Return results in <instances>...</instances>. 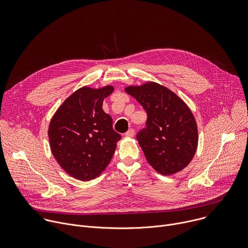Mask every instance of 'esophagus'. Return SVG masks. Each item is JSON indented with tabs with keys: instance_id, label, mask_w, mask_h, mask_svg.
<instances>
[{
	"instance_id": "obj_1",
	"label": "esophagus",
	"mask_w": 248,
	"mask_h": 248,
	"mask_svg": "<svg viewBox=\"0 0 248 248\" xmlns=\"http://www.w3.org/2000/svg\"><path fill=\"white\" fill-rule=\"evenodd\" d=\"M134 129H132V128H130L127 132H125V136L126 137H133L134 136Z\"/></svg>"
}]
</instances>
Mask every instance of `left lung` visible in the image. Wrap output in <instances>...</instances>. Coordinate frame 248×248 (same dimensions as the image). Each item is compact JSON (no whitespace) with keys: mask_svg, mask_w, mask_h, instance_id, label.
I'll return each instance as SVG.
<instances>
[{"mask_svg":"<svg viewBox=\"0 0 248 248\" xmlns=\"http://www.w3.org/2000/svg\"><path fill=\"white\" fill-rule=\"evenodd\" d=\"M124 90L147 113L146 128L137 134V140L150 166L163 175L186 168L196 153L198 129L186 102L154 81L128 85Z\"/></svg>","mask_w":248,"mask_h":248,"instance_id":"1","label":"left lung"}]
</instances>
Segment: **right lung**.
I'll use <instances>...</instances> for the list:
<instances>
[{
  "mask_svg": "<svg viewBox=\"0 0 248 248\" xmlns=\"http://www.w3.org/2000/svg\"><path fill=\"white\" fill-rule=\"evenodd\" d=\"M114 86H83L69 95L49 124L48 136L53 156L70 176L87 182L108 167L122 138L113 120L103 109V101Z\"/></svg>",
  "mask_w": 248,
  "mask_h": 248,
  "instance_id": "1",
  "label": "right lung"
}]
</instances>
